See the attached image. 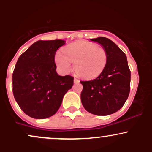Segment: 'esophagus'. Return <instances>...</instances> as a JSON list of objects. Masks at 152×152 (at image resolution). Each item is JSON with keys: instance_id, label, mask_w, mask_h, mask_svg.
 I'll list each match as a JSON object with an SVG mask.
<instances>
[{"instance_id": "1", "label": "esophagus", "mask_w": 152, "mask_h": 152, "mask_svg": "<svg viewBox=\"0 0 152 152\" xmlns=\"http://www.w3.org/2000/svg\"><path fill=\"white\" fill-rule=\"evenodd\" d=\"M79 80L78 79H77V78H74V82L75 83H79Z\"/></svg>"}]
</instances>
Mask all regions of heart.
<instances>
[{"mask_svg":"<svg viewBox=\"0 0 152 152\" xmlns=\"http://www.w3.org/2000/svg\"><path fill=\"white\" fill-rule=\"evenodd\" d=\"M63 54L55 56V62L64 73L71 70L74 62V70L81 77L91 79L104 71L108 63V53L104 47L94 43L78 41L68 45L62 50Z\"/></svg>","mask_w":152,"mask_h":152,"instance_id":"heart-1","label":"heart"}]
</instances>
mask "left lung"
<instances>
[{
  "label": "left lung",
  "instance_id": "8db88e82",
  "mask_svg": "<svg viewBox=\"0 0 152 152\" xmlns=\"http://www.w3.org/2000/svg\"><path fill=\"white\" fill-rule=\"evenodd\" d=\"M91 41L99 43L106 50L108 63L96 78L80 81L83 85L81 103L91 114H112L124 106L129 94L131 71L126 56L109 38L99 37Z\"/></svg>",
  "mask_w": 152,
  "mask_h": 152
}]
</instances>
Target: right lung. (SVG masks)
<instances>
[{
  "label": "right lung",
  "mask_w": 152,
  "mask_h": 152,
  "mask_svg": "<svg viewBox=\"0 0 152 152\" xmlns=\"http://www.w3.org/2000/svg\"><path fill=\"white\" fill-rule=\"evenodd\" d=\"M63 40L38 41L20 56L13 73V93L21 110L43 119L57 112L74 77L61 76L56 69L55 54Z\"/></svg>",
  "instance_id": "right-lung-1"
}]
</instances>
